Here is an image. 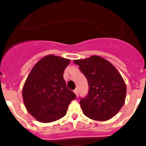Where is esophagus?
Segmentation results:
<instances>
[{
	"label": "esophagus",
	"instance_id": "34e87169",
	"mask_svg": "<svg viewBox=\"0 0 146 146\" xmlns=\"http://www.w3.org/2000/svg\"><path fill=\"white\" fill-rule=\"evenodd\" d=\"M73 92H74V93L75 94H76V96H78V90L77 89H76V90H75L74 91H73Z\"/></svg>",
	"mask_w": 146,
	"mask_h": 146
}]
</instances>
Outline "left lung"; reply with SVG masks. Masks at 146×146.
Returning <instances> with one entry per match:
<instances>
[{"label":"left lung","mask_w":146,"mask_h":146,"mask_svg":"<svg viewBox=\"0 0 146 146\" xmlns=\"http://www.w3.org/2000/svg\"><path fill=\"white\" fill-rule=\"evenodd\" d=\"M89 85L86 98L80 101L82 112L95 121H107L119 112L125 102L126 85L110 61L99 56L74 60Z\"/></svg>","instance_id":"obj_1"}]
</instances>
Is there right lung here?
I'll return each instance as SVG.
<instances>
[{"instance_id":"1","label":"right lung","mask_w":146,"mask_h":146,"mask_svg":"<svg viewBox=\"0 0 146 146\" xmlns=\"http://www.w3.org/2000/svg\"><path fill=\"white\" fill-rule=\"evenodd\" d=\"M70 59L47 55L34 66L23 88L27 111L38 121L50 123L64 117L76 95L66 87L65 68Z\"/></svg>"}]
</instances>
